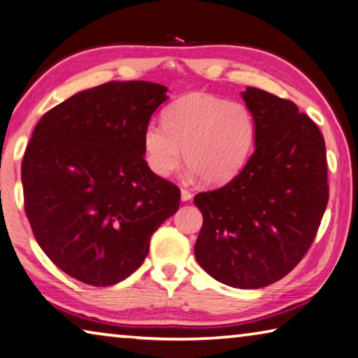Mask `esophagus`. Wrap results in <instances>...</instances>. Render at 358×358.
I'll list each match as a JSON object with an SVG mask.
<instances>
[{
  "instance_id": "esophagus-1",
  "label": "esophagus",
  "mask_w": 358,
  "mask_h": 358,
  "mask_svg": "<svg viewBox=\"0 0 358 358\" xmlns=\"http://www.w3.org/2000/svg\"><path fill=\"white\" fill-rule=\"evenodd\" d=\"M180 198H182V201H190L192 192L187 190V189H180Z\"/></svg>"
}]
</instances>
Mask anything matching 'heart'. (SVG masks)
Here are the masks:
<instances>
[{"label": "heart", "mask_w": 358, "mask_h": 358, "mask_svg": "<svg viewBox=\"0 0 358 358\" xmlns=\"http://www.w3.org/2000/svg\"><path fill=\"white\" fill-rule=\"evenodd\" d=\"M256 140L248 106L209 94L180 97L163 111V124L150 121L143 131L144 159L166 178L184 159L206 184H223L245 166Z\"/></svg>", "instance_id": "heart-1"}]
</instances>
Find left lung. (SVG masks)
<instances>
[{
	"instance_id": "1",
	"label": "left lung",
	"mask_w": 358,
	"mask_h": 358,
	"mask_svg": "<svg viewBox=\"0 0 358 358\" xmlns=\"http://www.w3.org/2000/svg\"><path fill=\"white\" fill-rule=\"evenodd\" d=\"M256 148L242 171L195 204L203 227L195 256L223 285L258 289L286 277L308 252L329 203L317 125L291 100L247 87Z\"/></svg>"
}]
</instances>
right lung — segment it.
<instances>
[{"label":"right lung","instance_id":"obj_1","mask_svg":"<svg viewBox=\"0 0 358 358\" xmlns=\"http://www.w3.org/2000/svg\"><path fill=\"white\" fill-rule=\"evenodd\" d=\"M150 81H108L47 111L22 162L24 212L39 247L69 277L116 285L149 253L180 190L150 171L143 131L165 102Z\"/></svg>","mask_w":358,"mask_h":358}]
</instances>
